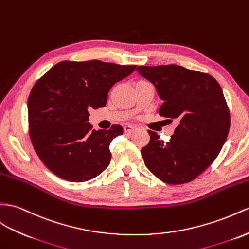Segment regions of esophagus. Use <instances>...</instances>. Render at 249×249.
<instances>
[{"label": "esophagus", "mask_w": 249, "mask_h": 249, "mask_svg": "<svg viewBox=\"0 0 249 249\" xmlns=\"http://www.w3.org/2000/svg\"><path fill=\"white\" fill-rule=\"evenodd\" d=\"M137 128L135 126H131V125H127V126H124V132L125 133H131L135 131Z\"/></svg>", "instance_id": "1"}]
</instances>
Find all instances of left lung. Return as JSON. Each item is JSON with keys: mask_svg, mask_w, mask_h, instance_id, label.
Here are the masks:
<instances>
[{"mask_svg": "<svg viewBox=\"0 0 249 249\" xmlns=\"http://www.w3.org/2000/svg\"><path fill=\"white\" fill-rule=\"evenodd\" d=\"M137 71L164 101L159 114L179 121L167 143L148 130L150 141L141 150L146 167L173 185L195 180L218 157L231 127L220 84L208 73L175 64L139 66Z\"/></svg>", "mask_w": 249, "mask_h": 249, "instance_id": "1", "label": "left lung"}]
</instances>
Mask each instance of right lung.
<instances>
[{
  "label": "right lung",
  "instance_id": "add662e5",
  "mask_svg": "<svg viewBox=\"0 0 249 249\" xmlns=\"http://www.w3.org/2000/svg\"><path fill=\"white\" fill-rule=\"evenodd\" d=\"M137 65L63 61L36 81L28 98L29 136L44 165L61 179L85 182L110 163L109 145L122 126L92 129L89 109L104 107L110 88Z\"/></svg>",
  "mask_w": 249,
  "mask_h": 249
}]
</instances>
